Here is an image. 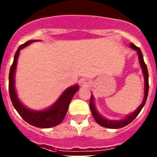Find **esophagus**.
Instances as JSON below:
<instances>
[{
	"label": "esophagus",
	"instance_id": "34e87169",
	"mask_svg": "<svg viewBox=\"0 0 157 157\" xmlns=\"http://www.w3.org/2000/svg\"><path fill=\"white\" fill-rule=\"evenodd\" d=\"M81 82H82V86H87L89 85V81L87 79H86V78H83V79H82Z\"/></svg>",
	"mask_w": 157,
	"mask_h": 157
}]
</instances>
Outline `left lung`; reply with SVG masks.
Listing matches in <instances>:
<instances>
[{
    "label": "left lung",
    "instance_id": "8db88e82",
    "mask_svg": "<svg viewBox=\"0 0 157 157\" xmlns=\"http://www.w3.org/2000/svg\"><path fill=\"white\" fill-rule=\"evenodd\" d=\"M130 47L133 48L134 50L137 51L138 56V60H139L140 66L142 70V73H143L144 76V81H145V90H144V98L143 101L141 102V105L138 107V109H136L134 112H132L131 114H129L126 116L124 119L120 120H111L105 118L102 115H101L99 112H98L97 109H96L95 103H94V98L93 95H91L90 98V108L91 112L94 116V120L97 123L101 125V127H106V128H111V129H119L122 128V127H125V126L128 125L129 123H130L133 120L135 119L138 115L139 114L140 112L141 111L142 108L145 105V102H146L147 97H148V93H149V74H148V70H147L146 64L144 61L143 56L141 53V51L138 47L134 45L133 43H130Z\"/></svg>",
    "mask_w": 157,
    "mask_h": 157
}]
</instances>
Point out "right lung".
I'll return each mask as SVG.
<instances>
[{"label":"right lung","mask_w":157,"mask_h":157,"mask_svg":"<svg viewBox=\"0 0 157 157\" xmlns=\"http://www.w3.org/2000/svg\"><path fill=\"white\" fill-rule=\"evenodd\" d=\"M38 41L39 40H30L18 48L14 56V60L11 67L10 71H9L8 89H9L11 101H12L14 108L25 121L36 127L50 128V127L59 125V123L63 121L68 109L71 101L75 93L78 90L79 86L75 84L72 86L67 88L53 105L44 110H32L27 108L19 101L16 90V87H15V74H16L19 52L21 49L27 47L34 41Z\"/></svg>","instance_id":"right-lung-1"}]
</instances>
